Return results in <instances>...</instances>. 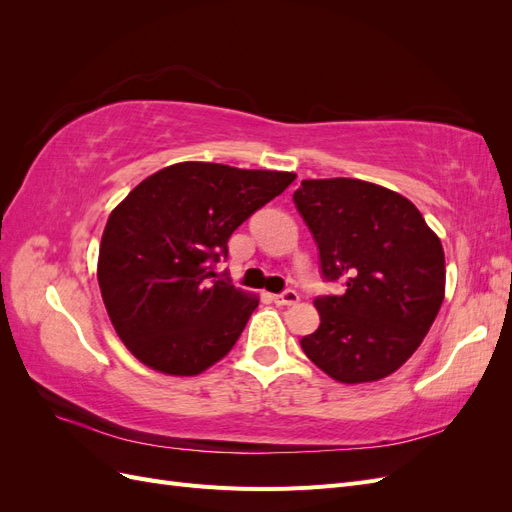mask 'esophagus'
<instances>
[{
  "instance_id": "1",
  "label": "esophagus",
  "mask_w": 512,
  "mask_h": 512,
  "mask_svg": "<svg viewBox=\"0 0 512 512\" xmlns=\"http://www.w3.org/2000/svg\"><path fill=\"white\" fill-rule=\"evenodd\" d=\"M273 301H275V305H294V303H299V294L294 290H284L280 294H275Z\"/></svg>"
}]
</instances>
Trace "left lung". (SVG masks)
Wrapping results in <instances>:
<instances>
[{"mask_svg":"<svg viewBox=\"0 0 512 512\" xmlns=\"http://www.w3.org/2000/svg\"><path fill=\"white\" fill-rule=\"evenodd\" d=\"M320 252L327 282L320 327L301 339L307 359L344 384L374 382L404 365L444 301V250L408 198L361 179H305L292 196Z\"/></svg>","mask_w":512,"mask_h":512,"instance_id":"1","label":"left lung"}]
</instances>
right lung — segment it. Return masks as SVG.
Returning <instances> with one entry per match:
<instances>
[{
  "instance_id": "add662e5",
  "label": "right lung",
  "mask_w": 512,
  "mask_h": 512,
  "mask_svg": "<svg viewBox=\"0 0 512 512\" xmlns=\"http://www.w3.org/2000/svg\"><path fill=\"white\" fill-rule=\"evenodd\" d=\"M294 173L179 162L147 177L106 222L98 284L121 342L147 367L196 376L237 344L258 299L215 265Z\"/></svg>"
}]
</instances>
